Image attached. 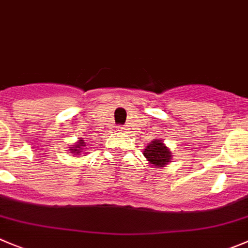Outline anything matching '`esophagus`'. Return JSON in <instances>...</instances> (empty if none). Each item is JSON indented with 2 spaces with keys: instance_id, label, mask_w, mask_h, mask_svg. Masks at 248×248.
<instances>
[{
  "instance_id": "obj_1",
  "label": "esophagus",
  "mask_w": 248,
  "mask_h": 248,
  "mask_svg": "<svg viewBox=\"0 0 248 248\" xmlns=\"http://www.w3.org/2000/svg\"><path fill=\"white\" fill-rule=\"evenodd\" d=\"M116 131H119V132H124L126 131V128H124V127H122V126H119L116 128Z\"/></svg>"
}]
</instances>
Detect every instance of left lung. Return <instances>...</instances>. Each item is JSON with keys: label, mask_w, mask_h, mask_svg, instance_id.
<instances>
[{"label": "left lung", "mask_w": 248, "mask_h": 248, "mask_svg": "<svg viewBox=\"0 0 248 248\" xmlns=\"http://www.w3.org/2000/svg\"><path fill=\"white\" fill-rule=\"evenodd\" d=\"M143 154L153 168H164L172 158L171 150L164 144L163 140H153L145 148Z\"/></svg>", "instance_id": "1"}]
</instances>
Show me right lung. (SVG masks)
I'll return each instance as SVG.
<instances>
[{
  "instance_id": "obj_1",
  "label": "right lung",
  "mask_w": 248,
  "mask_h": 248,
  "mask_svg": "<svg viewBox=\"0 0 248 248\" xmlns=\"http://www.w3.org/2000/svg\"><path fill=\"white\" fill-rule=\"evenodd\" d=\"M84 147H85V142L82 140V138H79V140H78V142H77V144H76V147H69V148H71L69 150H71V153H73V154H75V156L76 155H80V153L83 152ZM85 153H87V152H85Z\"/></svg>"
}]
</instances>
